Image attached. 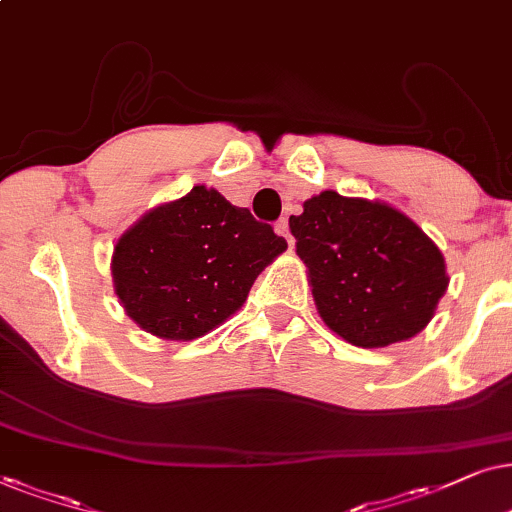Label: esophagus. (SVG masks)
Listing matches in <instances>:
<instances>
[{"label":"esophagus","mask_w":512,"mask_h":512,"mask_svg":"<svg viewBox=\"0 0 512 512\" xmlns=\"http://www.w3.org/2000/svg\"><path fill=\"white\" fill-rule=\"evenodd\" d=\"M276 231L285 238V241H288L290 248H295V238H292V234H290V224H288V220H285V217H281V220L276 222Z\"/></svg>","instance_id":"34e87169"}]
</instances>
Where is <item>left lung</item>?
<instances>
[{
    "label": "left lung",
    "mask_w": 512,
    "mask_h": 512,
    "mask_svg": "<svg viewBox=\"0 0 512 512\" xmlns=\"http://www.w3.org/2000/svg\"><path fill=\"white\" fill-rule=\"evenodd\" d=\"M320 318L353 346L405 342L431 323L449 276L445 257L410 217L332 189L290 215Z\"/></svg>",
    "instance_id": "obj_1"
}]
</instances>
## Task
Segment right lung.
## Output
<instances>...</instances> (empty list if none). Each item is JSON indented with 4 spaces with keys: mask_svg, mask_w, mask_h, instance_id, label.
<instances>
[{
    "mask_svg": "<svg viewBox=\"0 0 512 512\" xmlns=\"http://www.w3.org/2000/svg\"><path fill=\"white\" fill-rule=\"evenodd\" d=\"M285 248V238L248 208L199 185L121 234L114 292L142 330L189 342L241 309L255 278Z\"/></svg>",
    "mask_w": 512,
    "mask_h": 512,
    "instance_id": "right-lung-1",
    "label": "right lung"
}]
</instances>
